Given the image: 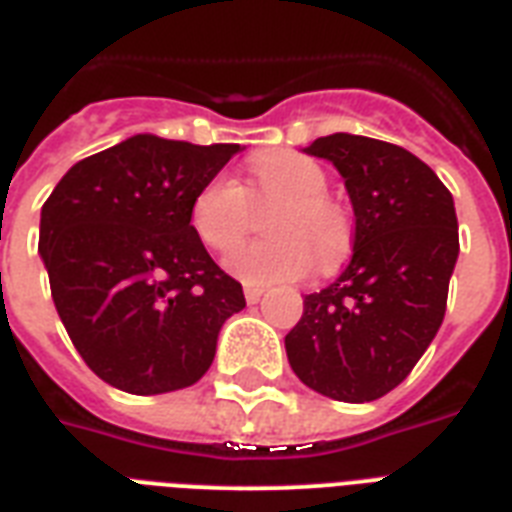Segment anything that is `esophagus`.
Listing matches in <instances>:
<instances>
[{"label": "esophagus", "instance_id": "1", "mask_svg": "<svg viewBox=\"0 0 512 512\" xmlns=\"http://www.w3.org/2000/svg\"><path fill=\"white\" fill-rule=\"evenodd\" d=\"M265 295V287H257V284H247L244 287V297H247V303H257L260 297Z\"/></svg>", "mask_w": 512, "mask_h": 512}]
</instances>
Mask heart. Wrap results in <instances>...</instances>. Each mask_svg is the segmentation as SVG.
Wrapping results in <instances>:
<instances>
[{"mask_svg":"<svg viewBox=\"0 0 512 512\" xmlns=\"http://www.w3.org/2000/svg\"><path fill=\"white\" fill-rule=\"evenodd\" d=\"M249 183L215 175L191 201V228L209 249H228L247 233L252 207L276 204L265 217L268 239L244 241L225 255V271L244 284H276L329 271L348 255L353 220L327 193L329 177L319 162L279 151L252 159Z\"/></svg>","mask_w":512,"mask_h":512,"instance_id":"heart-1","label":"heart"}]
</instances>
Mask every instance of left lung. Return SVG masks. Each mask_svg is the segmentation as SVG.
<instances>
[{"instance_id":"8db88e82","label":"left lung","mask_w":512,"mask_h":512,"mask_svg":"<svg viewBox=\"0 0 512 512\" xmlns=\"http://www.w3.org/2000/svg\"><path fill=\"white\" fill-rule=\"evenodd\" d=\"M305 151L345 177L356 233L345 271L305 295L284 345L308 388L364 404L406 380L444 321L460 252L454 201L428 164L385 140L335 132Z\"/></svg>"}]
</instances>
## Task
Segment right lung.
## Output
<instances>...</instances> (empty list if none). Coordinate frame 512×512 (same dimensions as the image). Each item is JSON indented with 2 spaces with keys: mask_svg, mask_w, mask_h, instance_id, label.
<instances>
[{
  "mask_svg": "<svg viewBox=\"0 0 512 512\" xmlns=\"http://www.w3.org/2000/svg\"><path fill=\"white\" fill-rule=\"evenodd\" d=\"M239 151L135 135L74 164L42 207L39 252L68 337L108 385L199 382L247 300L191 228V201Z\"/></svg>",
  "mask_w": 512,
  "mask_h": 512,
  "instance_id": "add662e5",
  "label": "right lung"
}]
</instances>
